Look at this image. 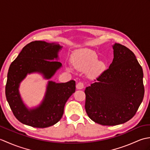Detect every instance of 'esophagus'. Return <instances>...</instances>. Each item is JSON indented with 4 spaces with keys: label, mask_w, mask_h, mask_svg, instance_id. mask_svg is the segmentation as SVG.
I'll return each mask as SVG.
<instances>
[{
    "label": "esophagus",
    "mask_w": 150,
    "mask_h": 150,
    "mask_svg": "<svg viewBox=\"0 0 150 150\" xmlns=\"http://www.w3.org/2000/svg\"><path fill=\"white\" fill-rule=\"evenodd\" d=\"M83 88H84V84H83V82H78L77 85H76V88H77V90H82Z\"/></svg>",
    "instance_id": "obj_1"
}]
</instances>
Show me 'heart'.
<instances>
[{
    "label": "heart",
    "mask_w": 150,
    "mask_h": 150,
    "mask_svg": "<svg viewBox=\"0 0 150 150\" xmlns=\"http://www.w3.org/2000/svg\"><path fill=\"white\" fill-rule=\"evenodd\" d=\"M97 55L93 52H86L82 57L81 61L75 64V67L82 70L90 69L95 66L98 68L100 66Z\"/></svg>",
    "instance_id": "1"
}]
</instances>
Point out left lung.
Masks as SVG:
<instances>
[{"label": "left lung", "instance_id": "left-lung-1", "mask_svg": "<svg viewBox=\"0 0 150 150\" xmlns=\"http://www.w3.org/2000/svg\"><path fill=\"white\" fill-rule=\"evenodd\" d=\"M112 47L113 59L109 68L84 91L88 117L104 126L119 125L131 119L144 95L142 68L135 54L122 44Z\"/></svg>", "mask_w": 150, "mask_h": 150}]
</instances>
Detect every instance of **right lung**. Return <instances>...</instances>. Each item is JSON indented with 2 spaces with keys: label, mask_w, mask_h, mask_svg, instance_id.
I'll return each instance as SVG.
<instances>
[{
  "label": "right lung",
  "mask_w": 150,
  "mask_h": 150,
  "mask_svg": "<svg viewBox=\"0 0 150 150\" xmlns=\"http://www.w3.org/2000/svg\"><path fill=\"white\" fill-rule=\"evenodd\" d=\"M62 46L45 41H34L25 46L8 70L6 97L13 113L22 124L44 128L57 123L64 113V108L75 91V82L56 83L49 81L45 95L37 107L28 108L22 100L19 86L28 74L37 73L50 79L62 67L59 52Z\"/></svg>",
  "instance_id": "obj_1"
}]
</instances>
